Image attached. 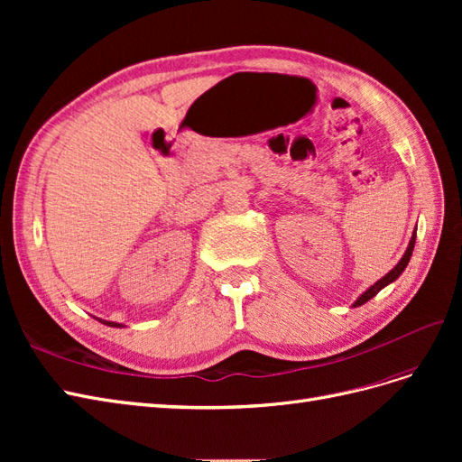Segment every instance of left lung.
<instances>
[{"mask_svg": "<svg viewBox=\"0 0 462 462\" xmlns=\"http://www.w3.org/2000/svg\"><path fill=\"white\" fill-rule=\"evenodd\" d=\"M412 250H414V239H412V243H411V246H409V250H407V254H404L402 256V260L395 265V270L393 272H389L383 279H380V282H377L372 289H368L366 292H365V295H362L358 300H356V304L355 306H360V304H365V302H368L370 299H374L375 295H377V292H380L383 287H387L389 283H393L395 282V279L404 272V268H407V265H409V262H411V258H412Z\"/></svg>", "mask_w": 462, "mask_h": 462, "instance_id": "8db88e82", "label": "left lung"}]
</instances>
